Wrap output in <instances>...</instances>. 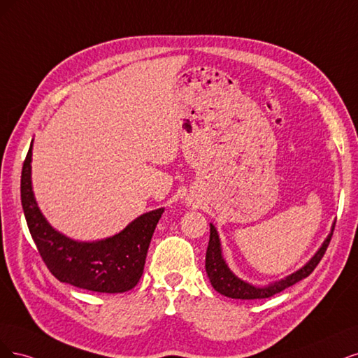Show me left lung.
Listing matches in <instances>:
<instances>
[{
  "instance_id": "left-lung-1",
  "label": "left lung",
  "mask_w": 358,
  "mask_h": 358,
  "mask_svg": "<svg viewBox=\"0 0 358 358\" xmlns=\"http://www.w3.org/2000/svg\"><path fill=\"white\" fill-rule=\"evenodd\" d=\"M333 229L334 226L331 227L330 235L326 238L320 250L315 252V256L310 259L302 269H299L297 272L285 276L284 280L276 281L266 287H255L245 281L239 280L238 276L227 268V264L222 256L220 239H218L217 230L213 224H210V242H208V248H206V257H205L206 273L210 276L213 287L223 296L232 297V299H244V301H250V299L271 297L313 273V271L317 268V264L320 263L322 256H324V252L330 244V239L333 236Z\"/></svg>"
}]
</instances>
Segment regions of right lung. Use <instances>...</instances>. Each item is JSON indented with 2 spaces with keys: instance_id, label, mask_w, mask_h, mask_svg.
Returning a JSON list of instances; mask_svg holds the SVG:
<instances>
[{
  "instance_id": "add662e5",
  "label": "right lung",
  "mask_w": 358,
  "mask_h": 358,
  "mask_svg": "<svg viewBox=\"0 0 358 358\" xmlns=\"http://www.w3.org/2000/svg\"><path fill=\"white\" fill-rule=\"evenodd\" d=\"M32 143L22 168L20 199L31 236L45 266L61 282L98 293H124L140 281L150 241L164 208L145 213L120 234L96 242H78L55 230L34 198Z\"/></svg>"
}]
</instances>
